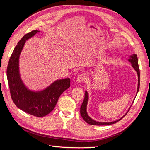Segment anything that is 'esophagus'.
Wrapping results in <instances>:
<instances>
[{
	"mask_svg": "<svg viewBox=\"0 0 150 150\" xmlns=\"http://www.w3.org/2000/svg\"><path fill=\"white\" fill-rule=\"evenodd\" d=\"M86 79H87L86 76L84 74H81L78 77V78H77V81H78V83H83V82H84V81L86 80Z\"/></svg>",
	"mask_w": 150,
	"mask_h": 150,
	"instance_id": "1",
	"label": "esophagus"
}]
</instances>
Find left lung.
I'll return each instance as SVG.
<instances>
[{
  "mask_svg": "<svg viewBox=\"0 0 150 150\" xmlns=\"http://www.w3.org/2000/svg\"><path fill=\"white\" fill-rule=\"evenodd\" d=\"M128 61L132 64V66L134 69V70L137 71V74H138V89H137V94L138 93V91L139 89V77H140V74H139V66H138V57L137 54H133V55L130 56L129 59H128ZM88 93L87 91H85V94H84V101L83 102L82 105L81 106L80 108V112H81V115L82 116L83 118L84 119V120L87 122V123L89 124V125H98V126H101V125H112L115 124L116 122H117V121H119L120 120H121L122 118L126 116V115L128 113V112L129 111V109L128 110V111L127 112L126 114L122 116V117L118 120H116L115 121L112 122H99V121H96L93 120V119L91 118V117L88 116L87 111H86V108H87V104H88Z\"/></svg>",
  "mask_w": 150,
  "mask_h": 150,
  "instance_id": "left-lung-1",
  "label": "left lung"
}]
</instances>
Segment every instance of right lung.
Returning <instances> with one entry per match:
<instances>
[{"mask_svg": "<svg viewBox=\"0 0 150 150\" xmlns=\"http://www.w3.org/2000/svg\"><path fill=\"white\" fill-rule=\"evenodd\" d=\"M39 30H34L23 36L15 47L7 69V77L11 96L17 108L31 115L43 117L55 108L58 99L70 87L69 78L57 80L49 87L40 91H33L25 87L20 77L19 59L25 41Z\"/></svg>", "mask_w": 150, "mask_h": 150, "instance_id": "right-lung-1", "label": "right lung"}]
</instances>
